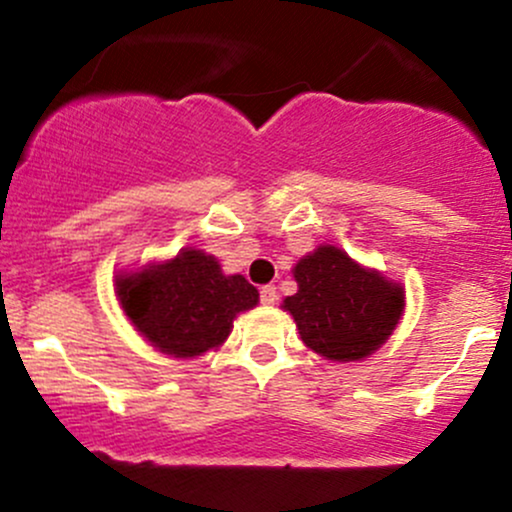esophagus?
Returning <instances> with one entry per match:
<instances>
[{
  "label": "esophagus",
  "mask_w": 512,
  "mask_h": 512,
  "mask_svg": "<svg viewBox=\"0 0 512 512\" xmlns=\"http://www.w3.org/2000/svg\"><path fill=\"white\" fill-rule=\"evenodd\" d=\"M274 301H276V289L272 284L269 286H262L260 289V303L262 305H274Z\"/></svg>",
  "instance_id": "esophagus-1"
}]
</instances>
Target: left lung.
I'll return each mask as SVG.
<instances>
[{"mask_svg":"<svg viewBox=\"0 0 512 512\" xmlns=\"http://www.w3.org/2000/svg\"><path fill=\"white\" fill-rule=\"evenodd\" d=\"M298 291L281 308L303 344L327 361H363L395 332L404 313V286L351 260L342 248L317 245L291 269Z\"/></svg>","mask_w":512,"mask_h":512,"instance_id":"obj_1","label":"left lung"}]
</instances>
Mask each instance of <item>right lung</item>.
<instances>
[{"label": "right lung", "mask_w": 512, "mask_h": 512, "mask_svg": "<svg viewBox=\"0 0 512 512\" xmlns=\"http://www.w3.org/2000/svg\"><path fill=\"white\" fill-rule=\"evenodd\" d=\"M115 296L134 330L175 358L219 349L233 320L260 303V293L243 274H223L219 260L197 248H182L137 272H120Z\"/></svg>", "instance_id": "obj_1"}]
</instances>
